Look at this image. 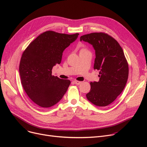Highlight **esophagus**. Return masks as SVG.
<instances>
[{"label":"esophagus","mask_w":147,"mask_h":147,"mask_svg":"<svg viewBox=\"0 0 147 147\" xmlns=\"http://www.w3.org/2000/svg\"><path fill=\"white\" fill-rule=\"evenodd\" d=\"M76 84H78V85H79V84H80L82 83V82H80V81H78V80H74L73 82Z\"/></svg>","instance_id":"34e87169"}]
</instances>
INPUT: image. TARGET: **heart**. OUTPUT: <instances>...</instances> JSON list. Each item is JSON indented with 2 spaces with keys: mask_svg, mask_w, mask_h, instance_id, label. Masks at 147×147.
<instances>
[{
  "mask_svg": "<svg viewBox=\"0 0 147 147\" xmlns=\"http://www.w3.org/2000/svg\"><path fill=\"white\" fill-rule=\"evenodd\" d=\"M86 50H87L86 49H84V48H83V49H82L81 50V51H86Z\"/></svg>",
  "mask_w": 147,
  "mask_h": 147,
  "instance_id": "1",
  "label": "heart"
}]
</instances>
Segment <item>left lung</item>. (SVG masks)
<instances>
[{
  "label": "left lung",
  "instance_id": "obj_1",
  "mask_svg": "<svg viewBox=\"0 0 147 147\" xmlns=\"http://www.w3.org/2000/svg\"><path fill=\"white\" fill-rule=\"evenodd\" d=\"M95 50L94 68L99 71V82H90L87 99L93 104L105 107L112 103L124 89L129 76V66L118 42L105 33H92L80 37Z\"/></svg>",
  "mask_w": 147,
  "mask_h": 147
}]
</instances>
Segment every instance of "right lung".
Masks as SVG:
<instances>
[{"label": "right lung", "mask_w": 147, "mask_h": 147, "mask_svg": "<svg viewBox=\"0 0 147 147\" xmlns=\"http://www.w3.org/2000/svg\"><path fill=\"white\" fill-rule=\"evenodd\" d=\"M79 34L46 31L23 52L19 66L21 84L28 97L39 107L54 105L67 92L70 80L53 76L52 69L61 63L63 51Z\"/></svg>", "instance_id": "1"}]
</instances>
